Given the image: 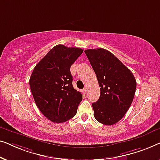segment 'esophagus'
<instances>
[{
  "label": "esophagus",
  "mask_w": 160,
  "mask_h": 160,
  "mask_svg": "<svg viewBox=\"0 0 160 160\" xmlns=\"http://www.w3.org/2000/svg\"><path fill=\"white\" fill-rule=\"evenodd\" d=\"M83 92H84V93H85V94H86V93L87 92V87H84V89H83Z\"/></svg>",
  "instance_id": "1"
}]
</instances>
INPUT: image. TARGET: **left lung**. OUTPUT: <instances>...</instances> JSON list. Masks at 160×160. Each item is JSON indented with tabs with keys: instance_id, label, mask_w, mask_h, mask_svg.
Masks as SVG:
<instances>
[{
	"instance_id": "8db88e82",
	"label": "left lung",
	"mask_w": 160,
	"mask_h": 160,
	"mask_svg": "<svg viewBox=\"0 0 160 160\" xmlns=\"http://www.w3.org/2000/svg\"><path fill=\"white\" fill-rule=\"evenodd\" d=\"M97 76L100 98L92 104L94 117L100 123L112 125L125 115L136 89L132 72L108 50L99 48L84 51Z\"/></svg>"
}]
</instances>
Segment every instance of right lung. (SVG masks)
<instances>
[{"mask_svg": "<svg viewBox=\"0 0 160 160\" xmlns=\"http://www.w3.org/2000/svg\"><path fill=\"white\" fill-rule=\"evenodd\" d=\"M82 52L80 48L57 45L34 68L30 90L37 107L50 121L62 123L77 112L82 94L73 88L71 66Z\"/></svg>", "mask_w": 160, "mask_h": 160, "instance_id": "right-lung-1", "label": "right lung"}]
</instances>
